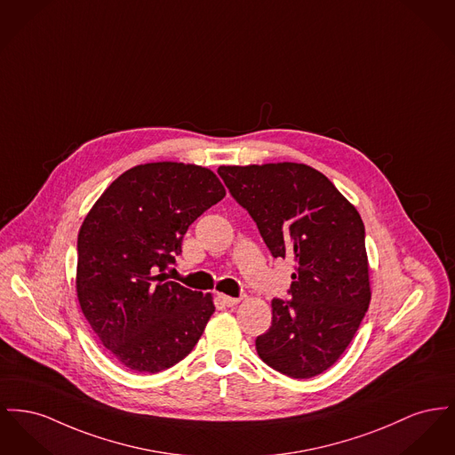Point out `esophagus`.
<instances>
[{"mask_svg": "<svg viewBox=\"0 0 455 455\" xmlns=\"http://www.w3.org/2000/svg\"><path fill=\"white\" fill-rule=\"evenodd\" d=\"M218 299H220V302L221 304H225L227 307H232V306H237L239 302H241V299L239 297H230V295H218Z\"/></svg>", "mask_w": 455, "mask_h": 455, "instance_id": "esophagus-1", "label": "esophagus"}]
</instances>
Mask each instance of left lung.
I'll use <instances>...</instances> for the list:
<instances>
[{"mask_svg": "<svg viewBox=\"0 0 455 455\" xmlns=\"http://www.w3.org/2000/svg\"><path fill=\"white\" fill-rule=\"evenodd\" d=\"M218 173L271 254L295 263L292 300H271V326L256 339L258 355L291 378L318 376L346 352L371 300L361 214L304 163L228 164Z\"/></svg>", "mask_w": 455, "mask_h": 455, "instance_id": "8db88e82", "label": "left lung"}]
</instances>
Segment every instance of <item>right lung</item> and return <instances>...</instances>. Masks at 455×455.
<instances>
[{"label":"right lung","instance_id":"add662e5","mask_svg":"<svg viewBox=\"0 0 455 455\" xmlns=\"http://www.w3.org/2000/svg\"><path fill=\"white\" fill-rule=\"evenodd\" d=\"M210 168L155 161L124 172L77 237L76 291L100 342L135 373L182 361L214 313L213 295L168 282L188 227L225 197Z\"/></svg>","mask_w":455,"mask_h":455}]
</instances>
